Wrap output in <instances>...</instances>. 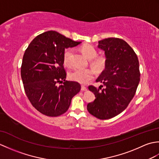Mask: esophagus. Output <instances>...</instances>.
Listing matches in <instances>:
<instances>
[{"label":"esophagus","mask_w":159,"mask_h":159,"mask_svg":"<svg viewBox=\"0 0 159 159\" xmlns=\"http://www.w3.org/2000/svg\"><path fill=\"white\" fill-rule=\"evenodd\" d=\"M87 89V87H85V86H84V85H81V91H86Z\"/></svg>","instance_id":"1"}]
</instances>
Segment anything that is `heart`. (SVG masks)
<instances>
[{"instance_id":"b5f03b06","label":"heart","mask_w":159,"mask_h":159,"mask_svg":"<svg viewBox=\"0 0 159 159\" xmlns=\"http://www.w3.org/2000/svg\"><path fill=\"white\" fill-rule=\"evenodd\" d=\"M81 51L86 57L91 59V64L97 72H101L105 69L107 66V57L104 55L97 56V50L90 44H85L82 46ZM74 50L72 48L66 50L63 54V63L67 66H72V58ZM95 75L92 68H76L69 74L70 79L80 83H87L92 80Z\"/></svg>"}]
</instances>
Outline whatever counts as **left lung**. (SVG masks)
<instances>
[{"mask_svg":"<svg viewBox=\"0 0 159 159\" xmlns=\"http://www.w3.org/2000/svg\"><path fill=\"white\" fill-rule=\"evenodd\" d=\"M98 43L104 50L107 66L96 80L102 85L89 86L96 99L87 107L94 117L108 120L126 109L133 98L140 80L139 64L136 53L124 40L110 38Z\"/></svg>","mask_w":159,"mask_h":159,"instance_id":"8db88e82","label":"left lung"}]
</instances>
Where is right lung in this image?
Returning a JSON list of instances; mask_svg holds the SVG:
<instances>
[{
	"mask_svg": "<svg viewBox=\"0 0 159 159\" xmlns=\"http://www.w3.org/2000/svg\"><path fill=\"white\" fill-rule=\"evenodd\" d=\"M80 43L49 31L33 39L24 54L21 78L26 96L33 107L49 117H57L69 109L80 85L66 80L65 49ZM61 85H60V84Z\"/></svg>",
	"mask_w": 159,
	"mask_h": 159,
	"instance_id": "1",
	"label": "right lung"
}]
</instances>
